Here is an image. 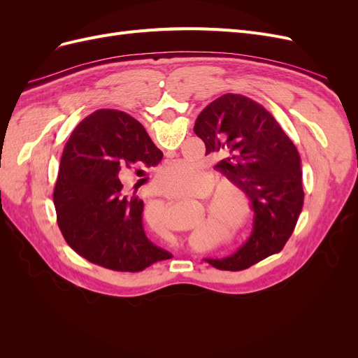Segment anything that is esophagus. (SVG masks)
Returning <instances> with one entry per match:
<instances>
[{
    "label": "esophagus",
    "instance_id": "esophagus-1",
    "mask_svg": "<svg viewBox=\"0 0 358 358\" xmlns=\"http://www.w3.org/2000/svg\"><path fill=\"white\" fill-rule=\"evenodd\" d=\"M166 197H167V199H170V197H169V196H166Z\"/></svg>",
    "mask_w": 358,
    "mask_h": 358
}]
</instances>
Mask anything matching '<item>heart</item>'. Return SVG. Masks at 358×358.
<instances>
[{"label":"heart","instance_id":"heart-1","mask_svg":"<svg viewBox=\"0 0 358 358\" xmlns=\"http://www.w3.org/2000/svg\"><path fill=\"white\" fill-rule=\"evenodd\" d=\"M159 185L170 194L197 191L203 187V171L187 161L175 162L161 170ZM212 204L216 216L230 230L241 229L249 218V208L242 188L236 182H220L215 188Z\"/></svg>","mask_w":358,"mask_h":358}]
</instances>
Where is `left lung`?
<instances>
[{
	"instance_id": "left-lung-1",
	"label": "left lung",
	"mask_w": 358,
	"mask_h": 358,
	"mask_svg": "<svg viewBox=\"0 0 358 358\" xmlns=\"http://www.w3.org/2000/svg\"><path fill=\"white\" fill-rule=\"evenodd\" d=\"M196 133L215 166L251 200L254 227L249 239L224 258H204L220 270H243L282 251L303 208L300 157L272 113L241 94H225L199 115Z\"/></svg>"
}]
</instances>
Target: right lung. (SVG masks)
Masks as SVG:
<instances>
[{
    "label": "right lung",
    "instance_id": "obj_1",
    "mask_svg": "<svg viewBox=\"0 0 358 358\" xmlns=\"http://www.w3.org/2000/svg\"><path fill=\"white\" fill-rule=\"evenodd\" d=\"M161 159L162 152L134 117L110 109L86 116L64 148L53 189L59 230L70 248L116 272H142L171 258L146 237L143 201L127 189L129 178H143Z\"/></svg>",
    "mask_w": 358,
    "mask_h": 358
}]
</instances>
